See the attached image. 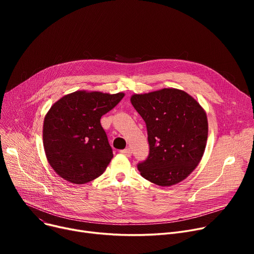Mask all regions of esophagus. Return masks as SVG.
Instances as JSON below:
<instances>
[{"instance_id":"34e87169","label":"esophagus","mask_w":254,"mask_h":254,"mask_svg":"<svg viewBox=\"0 0 254 254\" xmlns=\"http://www.w3.org/2000/svg\"><path fill=\"white\" fill-rule=\"evenodd\" d=\"M120 153L126 155V156H130L131 155V149L130 148H126V149L120 151Z\"/></svg>"}]
</instances>
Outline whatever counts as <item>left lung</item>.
I'll return each instance as SVG.
<instances>
[{
	"label": "left lung",
	"mask_w": 254,
	"mask_h": 254,
	"mask_svg": "<svg viewBox=\"0 0 254 254\" xmlns=\"http://www.w3.org/2000/svg\"><path fill=\"white\" fill-rule=\"evenodd\" d=\"M130 102L147 127L149 154L138 164L142 177L159 186L184 180L206 148L208 120L201 105L176 88L132 95Z\"/></svg>",
	"instance_id": "8db88e82"
}]
</instances>
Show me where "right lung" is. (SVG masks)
<instances>
[{"instance_id": "obj_1", "label": "right lung", "mask_w": 254, "mask_h": 254, "mask_svg": "<svg viewBox=\"0 0 254 254\" xmlns=\"http://www.w3.org/2000/svg\"><path fill=\"white\" fill-rule=\"evenodd\" d=\"M125 93L78 90L51 106L43 125L47 161L64 180L84 184L101 176L113 157L101 117Z\"/></svg>"}]
</instances>
